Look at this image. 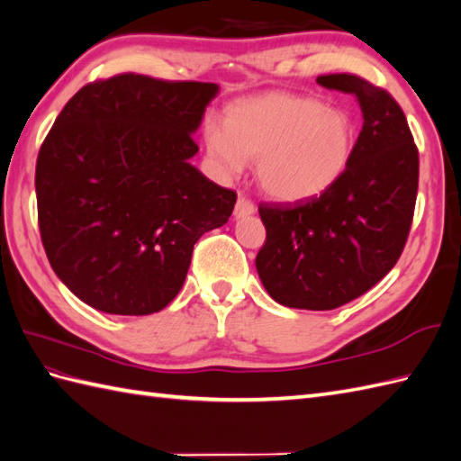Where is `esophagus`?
I'll return each mask as SVG.
<instances>
[{"instance_id":"1","label":"esophagus","mask_w":461,"mask_h":461,"mask_svg":"<svg viewBox=\"0 0 461 461\" xmlns=\"http://www.w3.org/2000/svg\"><path fill=\"white\" fill-rule=\"evenodd\" d=\"M251 213H255V204L251 200H248L245 196H240L238 202H235V210H233V216L235 218H248L251 216Z\"/></svg>"}]
</instances>
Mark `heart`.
<instances>
[{"mask_svg": "<svg viewBox=\"0 0 461 461\" xmlns=\"http://www.w3.org/2000/svg\"><path fill=\"white\" fill-rule=\"evenodd\" d=\"M206 153L223 176L257 163L267 196L301 204L344 178L357 147L356 120L336 105L291 92H267L231 104L221 125L206 127Z\"/></svg>", "mask_w": 461, "mask_h": 461, "instance_id": "1", "label": "heart"}]
</instances>
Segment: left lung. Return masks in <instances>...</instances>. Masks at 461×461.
<instances>
[{
  "label": "left lung",
  "mask_w": 461,
  "mask_h": 461,
  "mask_svg": "<svg viewBox=\"0 0 461 461\" xmlns=\"http://www.w3.org/2000/svg\"><path fill=\"white\" fill-rule=\"evenodd\" d=\"M316 82L357 98L363 127L356 155L324 196L259 206L267 240L255 267L279 304L334 310L367 293L399 261L414 216L419 149L387 90L356 74Z\"/></svg>",
  "instance_id": "obj_1"
}]
</instances>
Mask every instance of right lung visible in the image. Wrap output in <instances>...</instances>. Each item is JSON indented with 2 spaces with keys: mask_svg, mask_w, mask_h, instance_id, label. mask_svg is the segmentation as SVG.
<instances>
[{
  "mask_svg": "<svg viewBox=\"0 0 461 461\" xmlns=\"http://www.w3.org/2000/svg\"><path fill=\"white\" fill-rule=\"evenodd\" d=\"M218 84L117 74L72 95L35 170L42 248L59 279L100 312L147 316L185 285L194 243L238 194L190 165Z\"/></svg>",
  "mask_w": 461,
  "mask_h": 461,
  "instance_id": "1",
  "label": "right lung"
}]
</instances>
